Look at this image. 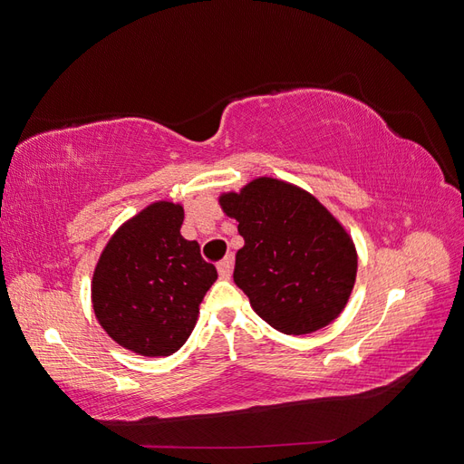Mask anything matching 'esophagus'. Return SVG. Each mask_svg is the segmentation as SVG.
Listing matches in <instances>:
<instances>
[{"mask_svg": "<svg viewBox=\"0 0 464 464\" xmlns=\"http://www.w3.org/2000/svg\"><path fill=\"white\" fill-rule=\"evenodd\" d=\"M232 266H234V259H232L230 256L224 257V259L217 265L220 278H230V276H232Z\"/></svg>", "mask_w": 464, "mask_h": 464, "instance_id": "obj_1", "label": "esophagus"}]
</instances>
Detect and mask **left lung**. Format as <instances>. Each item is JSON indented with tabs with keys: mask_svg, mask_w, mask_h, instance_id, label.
Wrapping results in <instances>:
<instances>
[{
	"mask_svg": "<svg viewBox=\"0 0 464 464\" xmlns=\"http://www.w3.org/2000/svg\"><path fill=\"white\" fill-rule=\"evenodd\" d=\"M237 222L234 283L254 312L285 334H307L343 314L353 294L358 254L353 237L310 191L261 176L218 195Z\"/></svg>",
	"mask_w": 464,
	"mask_h": 464,
	"instance_id": "obj_1",
	"label": "left lung"
}]
</instances>
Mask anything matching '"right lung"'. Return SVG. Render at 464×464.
Segmentation results:
<instances>
[{
  "instance_id": "add662e5",
  "label": "right lung",
  "mask_w": 464,
  "mask_h": 464,
  "mask_svg": "<svg viewBox=\"0 0 464 464\" xmlns=\"http://www.w3.org/2000/svg\"><path fill=\"white\" fill-rule=\"evenodd\" d=\"M181 222V203L147 205L114 232L94 266V315L111 341L135 354L178 353L218 276L199 244L179 234Z\"/></svg>"
}]
</instances>
